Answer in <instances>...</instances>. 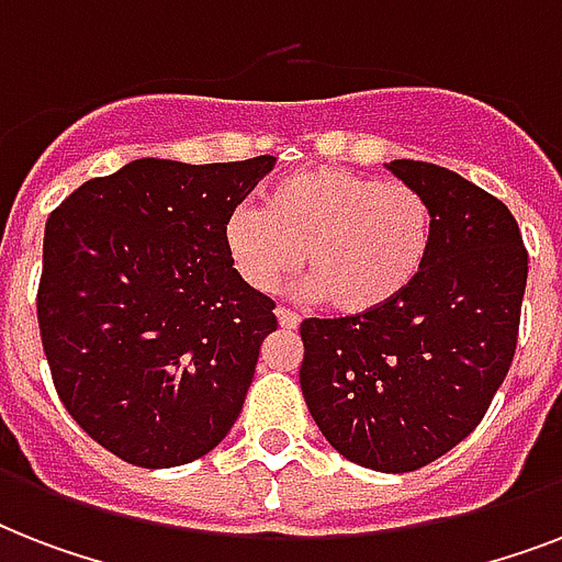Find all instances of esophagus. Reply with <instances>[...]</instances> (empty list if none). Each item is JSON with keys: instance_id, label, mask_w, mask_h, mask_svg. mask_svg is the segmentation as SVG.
Masks as SVG:
<instances>
[{"instance_id": "34e87169", "label": "esophagus", "mask_w": 562, "mask_h": 562, "mask_svg": "<svg viewBox=\"0 0 562 562\" xmlns=\"http://www.w3.org/2000/svg\"><path fill=\"white\" fill-rule=\"evenodd\" d=\"M277 321H280L282 329H297V326H300L297 312H291V308H285V306L277 308Z\"/></svg>"}]
</instances>
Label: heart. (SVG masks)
<instances>
[{
    "label": "heart",
    "mask_w": 562,
    "mask_h": 562,
    "mask_svg": "<svg viewBox=\"0 0 562 562\" xmlns=\"http://www.w3.org/2000/svg\"><path fill=\"white\" fill-rule=\"evenodd\" d=\"M221 241L250 289H277L306 254L312 294L338 315H370L396 303L423 273L435 210L402 180L317 166L273 183L262 212H229Z\"/></svg>",
    "instance_id": "heart-1"
}]
</instances>
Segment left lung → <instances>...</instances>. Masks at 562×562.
<instances>
[{
    "label": "left lung",
    "mask_w": 562,
    "mask_h": 562,
    "mask_svg": "<svg viewBox=\"0 0 562 562\" xmlns=\"http://www.w3.org/2000/svg\"><path fill=\"white\" fill-rule=\"evenodd\" d=\"M387 169L435 210L431 254L396 303L300 324V387L347 461L414 472L458 446L487 414L519 338L528 250L505 203L419 160Z\"/></svg>",
    "instance_id": "obj_1"
}]
</instances>
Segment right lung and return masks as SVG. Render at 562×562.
Segmentation results:
<instances>
[{
	"mask_svg": "<svg viewBox=\"0 0 562 562\" xmlns=\"http://www.w3.org/2000/svg\"><path fill=\"white\" fill-rule=\"evenodd\" d=\"M273 169L127 162L46 221L37 324L57 396L122 461L166 470L227 437L277 329L273 300L227 259L221 227Z\"/></svg>",
	"mask_w": 562,
	"mask_h": 562,
	"instance_id": "obj_1",
	"label": "right lung"
}]
</instances>
